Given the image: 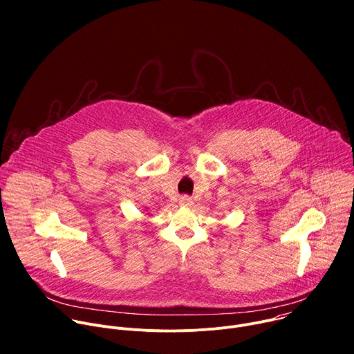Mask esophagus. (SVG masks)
Masks as SVG:
<instances>
[{"label": "esophagus", "instance_id": "1", "mask_svg": "<svg viewBox=\"0 0 354 354\" xmlns=\"http://www.w3.org/2000/svg\"><path fill=\"white\" fill-rule=\"evenodd\" d=\"M179 205L183 206V207H190V206L193 205V200H192V197H189V196H182V197L179 198Z\"/></svg>", "mask_w": 354, "mask_h": 354}]
</instances>
